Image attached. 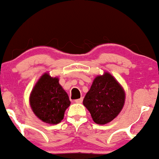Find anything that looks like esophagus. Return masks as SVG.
<instances>
[{
    "label": "esophagus",
    "mask_w": 159,
    "mask_h": 159,
    "mask_svg": "<svg viewBox=\"0 0 159 159\" xmlns=\"http://www.w3.org/2000/svg\"><path fill=\"white\" fill-rule=\"evenodd\" d=\"M82 101H83V98H79V99H77V100H75V103H81Z\"/></svg>",
    "instance_id": "1"
}]
</instances>
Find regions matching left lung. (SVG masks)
Here are the masks:
<instances>
[{
  "label": "left lung",
  "mask_w": 159,
  "mask_h": 159,
  "mask_svg": "<svg viewBox=\"0 0 159 159\" xmlns=\"http://www.w3.org/2000/svg\"><path fill=\"white\" fill-rule=\"evenodd\" d=\"M124 101L125 93L122 87L111 75L106 72L93 80L83 103L95 123L106 124L119 114Z\"/></svg>",
  "instance_id": "left-lung-1"
}]
</instances>
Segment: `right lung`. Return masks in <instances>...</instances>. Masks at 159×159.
<instances>
[{"label":"right lung","instance_id":"right-lung-1","mask_svg":"<svg viewBox=\"0 0 159 159\" xmlns=\"http://www.w3.org/2000/svg\"><path fill=\"white\" fill-rule=\"evenodd\" d=\"M33 113L50 124H57L64 117L65 111L71 102L68 94L58 83L57 78L44 74L32 91L30 98Z\"/></svg>","mask_w":159,"mask_h":159}]
</instances>
